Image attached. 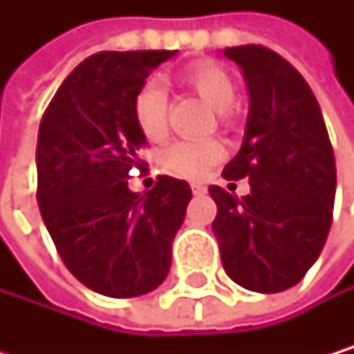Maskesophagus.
Wrapping results in <instances>:
<instances>
[{
    "label": "esophagus",
    "instance_id": "obj_1",
    "mask_svg": "<svg viewBox=\"0 0 354 354\" xmlns=\"http://www.w3.org/2000/svg\"><path fill=\"white\" fill-rule=\"evenodd\" d=\"M191 191H193L195 195H203V193H206V187H203L201 183H193V185H191Z\"/></svg>",
    "mask_w": 354,
    "mask_h": 354
}]
</instances>
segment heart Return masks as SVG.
Listing matches in <instances>:
<instances>
[{"instance_id":"1","label":"heart","mask_w":354,"mask_h":354,"mask_svg":"<svg viewBox=\"0 0 354 354\" xmlns=\"http://www.w3.org/2000/svg\"><path fill=\"white\" fill-rule=\"evenodd\" d=\"M180 82L183 86L193 91L199 100L214 108L216 123L221 127H231L234 118L229 114V106L236 102L238 88L223 65L214 61H199L187 67L180 76ZM131 114L138 131L148 142H161L167 136V95L159 84L148 82L136 93ZM223 157L225 146L218 140L208 138L199 142L169 144L161 155V163L167 171L180 176V178L199 180Z\"/></svg>"}]
</instances>
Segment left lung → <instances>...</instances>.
Here are the masks:
<instances>
[{
    "label": "left lung",
    "mask_w": 354,
    "mask_h": 354,
    "mask_svg": "<svg viewBox=\"0 0 354 354\" xmlns=\"http://www.w3.org/2000/svg\"><path fill=\"white\" fill-rule=\"evenodd\" d=\"M246 78L250 106L240 153L223 178H248L236 197L212 185V231L227 276L257 293L297 284L325 246L335 199V159L315 93L278 53L225 48Z\"/></svg>",
    "instance_id": "obj_1"
}]
</instances>
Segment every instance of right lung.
<instances>
[{
  "label": "right lung",
  "mask_w": 354,
  "mask_h": 354,
  "mask_svg": "<svg viewBox=\"0 0 354 354\" xmlns=\"http://www.w3.org/2000/svg\"><path fill=\"white\" fill-rule=\"evenodd\" d=\"M176 50H104L63 80L37 133V206L57 252L84 287L108 297L157 289L171 266L191 187L159 176L146 195L127 187L146 138L131 114L148 74Z\"/></svg>",
  "instance_id": "1"
}]
</instances>
